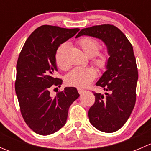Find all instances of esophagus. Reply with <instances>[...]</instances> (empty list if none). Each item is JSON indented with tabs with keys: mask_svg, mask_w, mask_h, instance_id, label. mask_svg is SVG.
<instances>
[{
	"mask_svg": "<svg viewBox=\"0 0 151 151\" xmlns=\"http://www.w3.org/2000/svg\"><path fill=\"white\" fill-rule=\"evenodd\" d=\"M77 91H78L79 93H82L84 91V90H83V88H77Z\"/></svg>",
	"mask_w": 151,
	"mask_h": 151,
	"instance_id": "34e87169",
	"label": "esophagus"
}]
</instances>
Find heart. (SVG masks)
<instances>
[{
	"label": "heart",
	"mask_w": 151,
	"mask_h": 151,
	"mask_svg": "<svg viewBox=\"0 0 151 151\" xmlns=\"http://www.w3.org/2000/svg\"><path fill=\"white\" fill-rule=\"evenodd\" d=\"M83 52L88 57H93L92 62L99 69H104L109 61V55L106 50L98 52L99 42L96 39L85 36L77 42ZM68 50V44H62L55 52V60L57 66L63 71H66L70 68L67 60V53ZM96 77V71L93 68L87 67H77L66 76V84L77 88H85L88 86Z\"/></svg>",
	"instance_id": "heart-1"
}]
</instances>
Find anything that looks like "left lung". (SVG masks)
Instances as JSON below:
<instances>
[{"instance_id": "1", "label": "left lung", "mask_w": 151, "mask_h": 151, "mask_svg": "<svg viewBox=\"0 0 151 151\" xmlns=\"http://www.w3.org/2000/svg\"><path fill=\"white\" fill-rule=\"evenodd\" d=\"M84 35L101 39L107 47L106 71L96 83L106 93L93 92L95 103L88 117L96 129L112 133L126 123L136 102L138 71L133 47L120 29L109 24L82 29L76 38Z\"/></svg>"}]
</instances>
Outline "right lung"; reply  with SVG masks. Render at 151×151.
Masks as SVG:
<instances>
[{
  "mask_svg": "<svg viewBox=\"0 0 151 151\" xmlns=\"http://www.w3.org/2000/svg\"><path fill=\"white\" fill-rule=\"evenodd\" d=\"M80 30L42 25L25 42L17 63L15 91L26 124L36 134L49 135L66 124L71 104L80 96L74 87H66L55 97L50 90L60 87L55 56L57 49Z\"/></svg>",
  "mask_w": 151,
  "mask_h": 151,
  "instance_id": "1",
  "label": "right lung"
}]
</instances>
